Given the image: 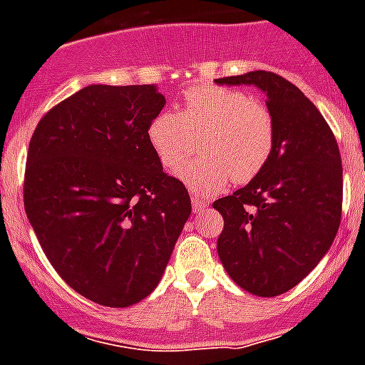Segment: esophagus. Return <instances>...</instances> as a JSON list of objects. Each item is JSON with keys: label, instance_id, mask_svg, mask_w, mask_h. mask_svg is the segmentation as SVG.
Here are the masks:
<instances>
[{"label": "esophagus", "instance_id": "obj_1", "mask_svg": "<svg viewBox=\"0 0 365 365\" xmlns=\"http://www.w3.org/2000/svg\"><path fill=\"white\" fill-rule=\"evenodd\" d=\"M207 207H209V203H207V201L200 200V197H195V195L192 197V209H194L195 215H197V212H203Z\"/></svg>", "mask_w": 365, "mask_h": 365}]
</instances>
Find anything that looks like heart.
Masks as SVG:
<instances>
[{
    "label": "heart",
    "mask_w": 365,
    "mask_h": 365,
    "mask_svg": "<svg viewBox=\"0 0 365 365\" xmlns=\"http://www.w3.org/2000/svg\"><path fill=\"white\" fill-rule=\"evenodd\" d=\"M147 140L162 168L179 170L201 143V158L185 165L179 179L200 195L218 194L235 182H250L261 173L274 149L269 110L248 95L224 87H192L180 110L160 111L147 126Z\"/></svg>",
    "instance_id": "1"
}]
</instances>
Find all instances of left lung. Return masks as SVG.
I'll list each match as a JSON object with an SVG mask.
<instances>
[{
    "mask_svg": "<svg viewBox=\"0 0 365 365\" xmlns=\"http://www.w3.org/2000/svg\"><path fill=\"white\" fill-rule=\"evenodd\" d=\"M215 81L261 89L274 123L272 155L261 173L212 203L224 216L220 261L244 291L278 297L300 284L336 239L343 200L338 143L315 104L285 78L254 71Z\"/></svg>",
    "mask_w": 365,
    "mask_h": 365,
    "instance_id": "obj_1",
    "label": "left lung"
}]
</instances>
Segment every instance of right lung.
<instances>
[{
    "mask_svg": "<svg viewBox=\"0 0 365 365\" xmlns=\"http://www.w3.org/2000/svg\"><path fill=\"white\" fill-rule=\"evenodd\" d=\"M164 104L155 86H87L29 141L24 207L42 252L76 293L108 308L155 291L192 212L147 140Z\"/></svg>",
    "mask_w": 365,
    "mask_h": 365,
    "instance_id": "obj_1",
    "label": "right lung"
}]
</instances>
